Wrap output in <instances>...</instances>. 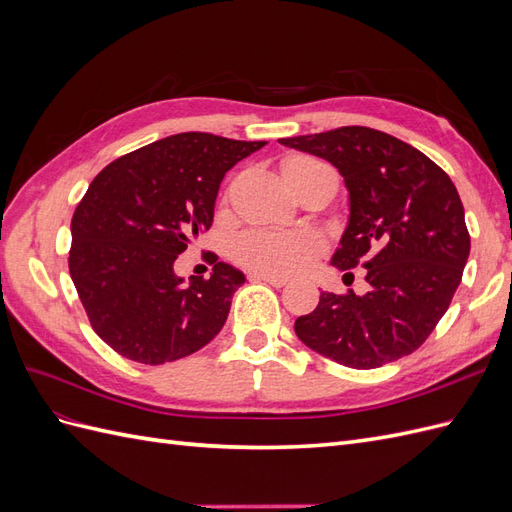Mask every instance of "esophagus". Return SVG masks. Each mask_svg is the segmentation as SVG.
<instances>
[{
	"instance_id": "34e87169",
	"label": "esophagus",
	"mask_w": 512,
	"mask_h": 512,
	"mask_svg": "<svg viewBox=\"0 0 512 512\" xmlns=\"http://www.w3.org/2000/svg\"><path fill=\"white\" fill-rule=\"evenodd\" d=\"M250 282H265V284H271L273 288H284L288 284V277H282V275H271V273H250Z\"/></svg>"
}]
</instances>
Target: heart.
<instances>
[{
    "label": "heart",
    "mask_w": 512,
    "mask_h": 512,
    "mask_svg": "<svg viewBox=\"0 0 512 512\" xmlns=\"http://www.w3.org/2000/svg\"><path fill=\"white\" fill-rule=\"evenodd\" d=\"M314 164L320 162L307 156H290L282 162V173L286 177L294 170ZM320 250V239L307 230H247L232 245V254L243 267L271 275H292L303 271L320 254Z\"/></svg>",
    "instance_id": "b5f03b06"
}]
</instances>
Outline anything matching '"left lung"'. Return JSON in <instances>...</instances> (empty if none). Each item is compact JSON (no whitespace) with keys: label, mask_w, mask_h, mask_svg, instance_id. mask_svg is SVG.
<instances>
[{"label":"left lung","mask_w":512,"mask_h":512,"mask_svg":"<svg viewBox=\"0 0 512 512\" xmlns=\"http://www.w3.org/2000/svg\"><path fill=\"white\" fill-rule=\"evenodd\" d=\"M329 160L350 192L337 269L363 265L369 290L322 292L294 333L327 359L374 369L421 348L446 314L470 256L455 183L425 153L365 126L280 138Z\"/></svg>","instance_id":"1"}]
</instances>
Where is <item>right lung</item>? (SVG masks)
<instances>
[{"label":"right lung","mask_w":512,"mask_h":512,"mask_svg":"<svg viewBox=\"0 0 512 512\" xmlns=\"http://www.w3.org/2000/svg\"><path fill=\"white\" fill-rule=\"evenodd\" d=\"M267 141L181 132L104 166L72 215L70 277L91 329L121 356L162 365L224 327L241 271L224 262L183 286L175 260L213 224L228 170Z\"/></svg>","instance_id":"obj_1"}]
</instances>
